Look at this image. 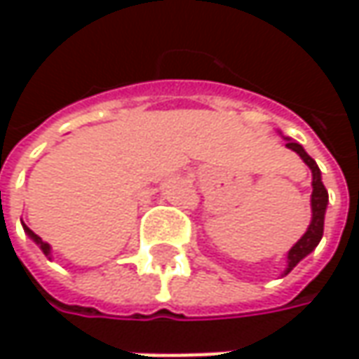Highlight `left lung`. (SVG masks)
<instances>
[{
    "instance_id": "left-lung-1",
    "label": "left lung",
    "mask_w": 359,
    "mask_h": 359,
    "mask_svg": "<svg viewBox=\"0 0 359 359\" xmlns=\"http://www.w3.org/2000/svg\"><path fill=\"white\" fill-rule=\"evenodd\" d=\"M285 147L296 151L297 156L304 159V163L311 170V222L308 229H306V233L287 252V268L283 269L282 276H287L306 255H310L318 248V243L324 236V217L325 208H327V189L324 187L322 172H320L318 163L306 154V149L302 145L294 142V140H290V137H285Z\"/></svg>"
}]
</instances>
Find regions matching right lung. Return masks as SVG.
<instances>
[{
	"mask_svg": "<svg viewBox=\"0 0 359 359\" xmlns=\"http://www.w3.org/2000/svg\"><path fill=\"white\" fill-rule=\"evenodd\" d=\"M23 231H25V233H27V236H29V238H32V240H34L37 245H39V250H41V252L46 254V257H48V259H51V245H49L48 241L41 240V238H39L37 233H34V231L27 228L25 224H23Z\"/></svg>",
	"mask_w": 359,
	"mask_h": 359,
	"instance_id": "1",
	"label": "right lung"
}]
</instances>
